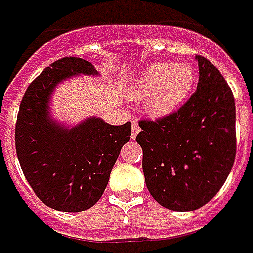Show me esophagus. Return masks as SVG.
Here are the masks:
<instances>
[{"label":"esophagus","mask_w":253,"mask_h":253,"mask_svg":"<svg viewBox=\"0 0 253 253\" xmlns=\"http://www.w3.org/2000/svg\"><path fill=\"white\" fill-rule=\"evenodd\" d=\"M131 123H132L131 137H132V138H135V137H137V135H138V132H139V130H141V128H139V126H138V123H137V121H135V119H132Z\"/></svg>","instance_id":"obj_1"}]
</instances>
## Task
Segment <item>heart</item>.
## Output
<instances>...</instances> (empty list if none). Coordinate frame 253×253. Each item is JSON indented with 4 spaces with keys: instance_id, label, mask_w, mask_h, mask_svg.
Instances as JSON below:
<instances>
[{
    "instance_id": "b5f03b06",
    "label": "heart",
    "mask_w": 253,
    "mask_h": 253,
    "mask_svg": "<svg viewBox=\"0 0 253 253\" xmlns=\"http://www.w3.org/2000/svg\"><path fill=\"white\" fill-rule=\"evenodd\" d=\"M194 80L195 74L190 65L154 63L135 80L131 97L145 99V108L150 115H168L188 97Z\"/></svg>"
}]
</instances>
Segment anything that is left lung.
<instances>
[{"instance_id":"left-lung-1","label":"left lung","mask_w":253,"mask_h":253,"mask_svg":"<svg viewBox=\"0 0 253 253\" xmlns=\"http://www.w3.org/2000/svg\"><path fill=\"white\" fill-rule=\"evenodd\" d=\"M198 88L179 110L141 119L137 142L150 195L175 211L211 201L236 157V105L232 89L209 59L196 55Z\"/></svg>"}]
</instances>
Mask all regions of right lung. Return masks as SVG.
<instances>
[{
  "mask_svg": "<svg viewBox=\"0 0 253 253\" xmlns=\"http://www.w3.org/2000/svg\"><path fill=\"white\" fill-rule=\"evenodd\" d=\"M97 74L83 58L52 62L30 84L20 103L14 128L16 153L36 196L51 209L80 212L99 201L131 123L112 126L90 118L66 130L48 118L52 89L73 74Z\"/></svg>",
  "mask_w": 253,
  "mask_h": 253,
  "instance_id": "obj_1",
  "label": "right lung"
}]
</instances>
